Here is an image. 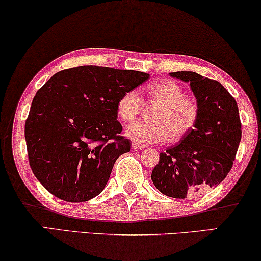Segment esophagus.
<instances>
[{
	"instance_id": "34e87169",
	"label": "esophagus",
	"mask_w": 261,
	"mask_h": 261,
	"mask_svg": "<svg viewBox=\"0 0 261 261\" xmlns=\"http://www.w3.org/2000/svg\"><path fill=\"white\" fill-rule=\"evenodd\" d=\"M132 148L134 149V150H142V149H144L146 147L142 146V144H139V143H132Z\"/></svg>"
}]
</instances>
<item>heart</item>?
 Returning <instances> with one entry per match:
<instances>
[{
    "mask_svg": "<svg viewBox=\"0 0 261 261\" xmlns=\"http://www.w3.org/2000/svg\"><path fill=\"white\" fill-rule=\"evenodd\" d=\"M147 95L159 104L151 114L152 121H138L127 127L126 135L138 143H162L176 141L193 129L199 119V105L185 96L177 82L163 80L152 83ZM142 98L135 90L127 91L118 101V115L123 121H133L142 110Z\"/></svg>",
    "mask_w": 261,
    "mask_h": 261,
    "instance_id": "1",
    "label": "heart"
}]
</instances>
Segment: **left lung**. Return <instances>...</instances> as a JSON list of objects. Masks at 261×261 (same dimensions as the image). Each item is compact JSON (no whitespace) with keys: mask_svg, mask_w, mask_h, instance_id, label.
Wrapping results in <instances>:
<instances>
[{"mask_svg":"<svg viewBox=\"0 0 261 261\" xmlns=\"http://www.w3.org/2000/svg\"><path fill=\"white\" fill-rule=\"evenodd\" d=\"M190 83L199 119L178 144L160 153L151 180L166 196L185 199L216 187L231 170L242 138L238 106L220 82L194 71L170 72Z\"/></svg>","mask_w":261,"mask_h":261,"instance_id":"obj_1","label":"left lung"}]
</instances>
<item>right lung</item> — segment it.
Here are the masks:
<instances>
[{"label":"right lung","instance_id":"add662e5","mask_svg":"<svg viewBox=\"0 0 261 261\" xmlns=\"http://www.w3.org/2000/svg\"><path fill=\"white\" fill-rule=\"evenodd\" d=\"M149 74L81 66L53 75L33 98L25 122L30 166L45 189L84 202L105 189L115 161L130 151L117 105Z\"/></svg>","mask_w":261,"mask_h":261}]
</instances>
